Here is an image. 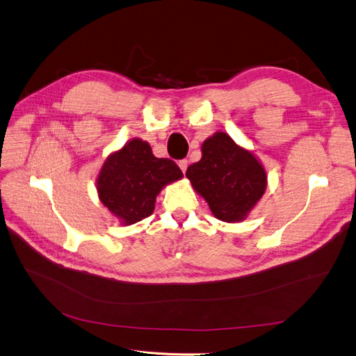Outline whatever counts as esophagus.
Segmentation results:
<instances>
[{"instance_id": "esophagus-1", "label": "esophagus", "mask_w": 356, "mask_h": 356, "mask_svg": "<svg viewBox=\"0 0 356 356\" xmlns=\"http://www.w3.org/2000/svg\"><path fill=\"white\" fill-rule=\"evenodd\" d=\"M179 167H180V170H181L183 173L186 172V168H188V160H180V161H179Z\"/></svg>"}]
</instances>
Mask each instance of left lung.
I'll list each match as a JSON object with an SVG mask.
<instances>
[{
	"instance_id": "1",
	"label": "left lung",
	"mask_w": 356,
	"mask_h": 356,
	"mask_svg": "<svg viewBox=\"0 0 356 356\" xmlns=\"http://www.w3.org/2000/svg\"><path fill=\"white\" fill-rule=\"evenodd\" d=\"M200 151L202 159L186 170L192 188L207 200L215 218L241 222L266 191L264 164L225 132H215Z\"/></svg>"
}]
</instances>
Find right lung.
Masks as SVG:
<instances>
[{"mask_svg": "<svg viewBox=\"0 0 356 356\" xmlns=\"http://www.w3.org/2000/svg\"><path fill=\"white\" fill-rule=\"evenodd\" d=\"M181 177L173 160L157 159L147 141L134 138L106 159L96 188L100 202L122 225H131L149 216L161 189Z\"/></svg>", "mask_w": 356, "mask_h": 356, "instance_id": "obj_1", "label": "right lung"}]
</instances>
